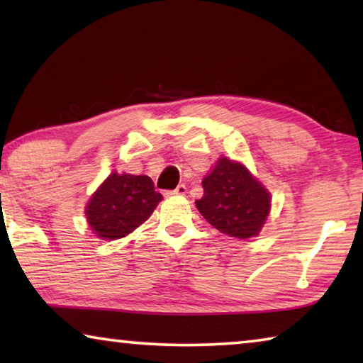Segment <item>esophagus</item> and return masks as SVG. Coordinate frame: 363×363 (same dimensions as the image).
I'll return each instance as SVG.
<instances>
[{
    "mask_svg": "<svg viewBox=\"0 0 363 363\" xmlns=\"http://www.w3.org/2000/svg\"><path fill=\"white\" fill-rule=\"evenodd\" d=\"M187 192V187L184 186V184H181V186H177L174 190H171V192H167V195H186Z\"/></svg>",
    "mask_w": 363,
    "mask_h": 363,
    "instance_id": "34e87169",
    "label": "esophagus"
}]
</instances>
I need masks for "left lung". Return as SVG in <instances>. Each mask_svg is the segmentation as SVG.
<instances>
[{
	"label": "left lung",
	"mask_w": 363,
	"mask_h": 363,
	"mask_svg": "<svg viewBox=\"0 0 363 363\" xmlns=\"http://www.w3.org/2000/svg\"><path fill=\"white\" fill-rule=\"evenodd\" d=\"M201 184L203 196L195 205L214 229L242 240L261 232L272 196L243 163L219 157Z\"/></svg>",
	"instance_id": "left-lung-1"
}]
</instances>
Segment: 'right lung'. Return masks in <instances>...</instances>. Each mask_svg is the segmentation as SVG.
<instances>
[{
  "label": "right lung",
  "mask_w": 363,
  "mask_h": 363,
  "mask_svg": "<svg viewBox=\"0 0 363 363\" xmlns=\"http://www.w3.org/2000/svg\"><path fill=\"white\" fill-rule=\"evenodd\" d=\"M162 199L149 176L113 171L89 196L86 220L97 238L118 240L144 224Z\"/></svg>",
  "instance_id": "add662e5"
}]
</instances>
